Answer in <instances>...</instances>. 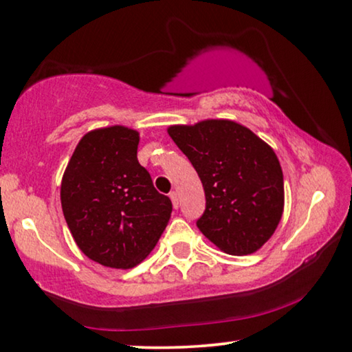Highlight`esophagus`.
Returning a JSON list of instances; mask_svg holds the SVG:
<instances>
[{
  "instance_id": "esophagus-1",
  "label": "esophagus",
  "mask_w": 352,
  "mask_h": 352,
  "mask_svg": "<svg viewBox=\"0 0 352 352\" xmlns=\"http://www.w3.org/2000/svg\"><path fill=\"white\" fill-rule=\"evenodd\" d=\"M169 197H170L172 206H174V208H178V194H177L175 191H172V192L169 194Z\"/></svg>"
}]
</instances>
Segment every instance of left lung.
Listing matches in <instances>:
<instances>
[{"mask_svg":"<svg viewBox=\"0 0 352 352\" xmlns=\"http://www.w3.org/2000/svg\"><path fill=\"white\" fill-rule=\"evenodd\" d=\"M167 133L206 191L199 230L228 254L258 251L274 235L285 207L283 170L272 146L230 120L175 124Z\"/></svg>","mask_w":352,"mask_h":352,"instance_id":"8db88e82","label":"left lung"}]
</instances>
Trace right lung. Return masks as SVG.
I'll list each match as a JSON object with an SVG mask.
<instances>
[{
	"label": "right lung",
	"mask_w": 352,
	"mask_h": 352,
	"mask_svg": "<svg viewBox=\"0 0 352 352\" xmlns=\"http://www.w3.org/2000/svg\"><path fill=\"white\" fill-rule=\"evenodd\" d=\"M138 131L109 126L77 144L61 180V207L80 251L98 264L131 269L155 248L170 199L138 161Z\"/></svg>",
	"instance_id": "add662e5"
}]
</instances>
